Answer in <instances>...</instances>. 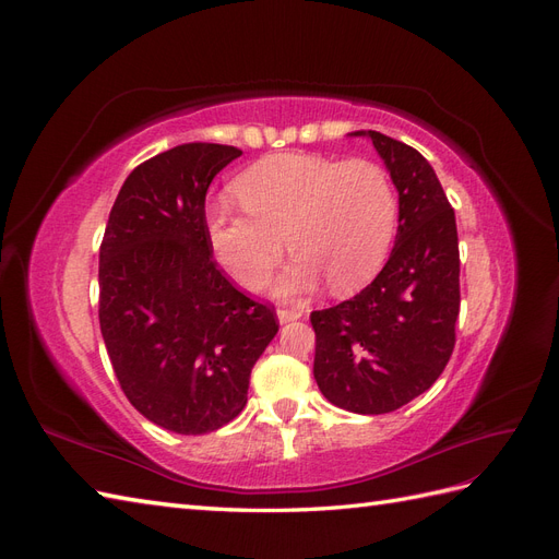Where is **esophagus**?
<instances>
[{"mask_svg": "<svg viewBox=\"0 0 559 559\" xmlns=\"http://www.w3.org/2000/svg\"><path fill=\"white\" fill-rule=\"evenodd\" d=\"M302 317V310L298 308H280L277 310V321L280 324H289V321H296Z\"/></svg>", "mask_w": 559, "mask_h": 559, "instance_id": "obj_1", "label": "esophagus"}]
</instances>
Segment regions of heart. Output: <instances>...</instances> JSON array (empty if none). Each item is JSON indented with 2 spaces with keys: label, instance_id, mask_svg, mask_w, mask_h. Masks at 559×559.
Wrapping results in <instances>:
<instances>
[{
  "label": "heart",
  "instance_id": "heart-1",
  "mask_svg": "<svg viewBox=\"0 0 559 559\" xmlns=\"http://www.w3.org/2000/svg\"><path fill=\"white\" fill-rule=\"evenodd\" d=\"M245 210L210 205L205 235L216 263L235 284L257 292L284 253L277 298H298L329 280L337 294L357 292L378 273L394 240L399 202L380 165L314 154H280L235 181Z\"/></svg>",
  "mask_w": 559,
  "mask_h": 559
}]
</instances>
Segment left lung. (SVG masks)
Wrapping results in <instances>:
<instances>
[{"label":"left lung","instance_id":"obj_1","mask_svg":"<svg viewBox=\"0 0 559 559\" xmlns=\"http://www.w3.org/2000/svg\"><path fill=\"white\" fill-rule=\"evenodd\" d=\"M373 142L399 193L394 249L380 275L341 306L312 312L314 380L333 405L357 415L399 411L443 373L460 314L454 212L429 160L376 130Z\"/></svg>","mask_w":559,"mask_h":559}]
</instances>
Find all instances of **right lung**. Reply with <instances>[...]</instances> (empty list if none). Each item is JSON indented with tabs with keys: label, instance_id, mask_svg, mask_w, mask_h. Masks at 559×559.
Returning a JSON list of instances; mask_svg holds the SVG:
<instances>
[{
	"label": "right lung",
	"instance_id": "right-lung-1",
	"mask_svg": "<svg viewBox=\"0 0 559 559\" xmlns=\"http://www.w3.org/2000/svg\"><path fill=\"white\" fill-rule=\"evenodd\" d=\"M242 151L189 142L134 167L99 247V331L128 401L154 425L210 433L247 405L273 308L222 275L205 235L212 179Z\"/></svg>",
	"mask_w": 559,
	"mask_h": 559
}]
</instances>
